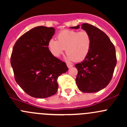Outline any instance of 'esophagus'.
<instances>
[{
  "mask_svg": "<svg viewBox=\"0 0 127 127\" xmlns=\"http://www.w3.org/2000/svg\"><path fill=\"white\" fill-rule=\"evenodd\" d=\"M66 64H67V67H68V68H71V67H72V66H73L72 64H69V63H67Z\"/></svg>",
  "mask_w": 127,
  "mask_h": 127,
  "instance_id": "1",
  "label": "esophagus"
}]
</instances>
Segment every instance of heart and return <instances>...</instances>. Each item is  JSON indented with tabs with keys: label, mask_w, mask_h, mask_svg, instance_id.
Returning <instances> with one entry per match:
<instances>
[{
	"label": "heart",
	"mask_w": 127,
	"mask_h": 127,
	"mask_svg": "<svg viewBox=\"0 0 127 127\" xmlns=\"http://www.w3.org/2000/svg\"><path fill=\"white\" fill-rule=\"evenodd\" d=\"M92 46V38L85 31L64 30L57 35V40L52 39L48 43L50 53L55 57L63 53L66 48V60L80 61L87 56Z\"/></svg>",
	"instance_id": "b5f03b06"
}]
</instances>
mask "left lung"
<instances>
[{"instance_id": "left-lung-1", "label": "left lung", "mask_w": 127, "mask_h": 127, "mask_svg": "<svg viewBox=\"0 0 127 127\" xmlns=\"http://www.w3.org/2000/svg\"><path fill=\"white\" fill-rule=\"evenodd\" d=\"M79 28V25L71 27ZM81 28L90 35L92 46L84 60L75 65L78 71L75 82L81 92H98L112 79L117 64L116 49L109 37L98 28L88 23L82 24Z\"/></svg>"}]
</instances>
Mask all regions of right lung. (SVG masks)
Here are the masks:
<instances>
[{"label": "right lung", "mask_w": 127, "mask_h": 127, "mask_svg": "<svg viewBox=\"0 0 127 127\" xmlns=\"http://www.w3.org/2000/svg\"><path fill=\"white\" fill-rule=\"evenodd\" d=\"M53 28L37 26L21 35L11 56L16 83L29 96L45 98L57 92L58 77L68 71L64 62L55 57L48 48Z\"/></svg>", "instance_id": "1"}]
</instances>
